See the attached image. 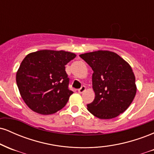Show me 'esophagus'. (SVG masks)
I'll return each mask as SVG.
<instances>
[{"label":"esophagus","instance_id":"obj_1","mask_svg":"<svg viewBox=\"0 0 154 154\" xmlns=\"http://www.w3.org/2000/svg\"><path fill=\"white\" fill-rule=\"evenodd\" d=\"M85 90H86L85 86H82L81 88H79V89L78 90V92L79 93H84L85 91Z\"/></svg>","mask_w":154,"mask_h":154}]
</instances>
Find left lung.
Instances as JSON below:
<instances>
[{"label":"left lung","mask_w":154,"mask_h":154,"mask_svg":"<svg viewBox=\"0 0 154 154\" xmlns=\"http://www.w3.org/2000/svg\"><path fill=\"white\" fill-rule=\"evenodd\" d=\"M93 70L94 100L88 110L101 119L115 118L128 109L137 87L132 67L116 53L97 51L79 55Z\"/></svg>","instance_id":"obj_1"}]
</instances>
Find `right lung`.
Here are the masks:
<instances>
[{
    "label": "right lung",
    "mask_w": 154,
    "mask_h": 154,
    "mask_svg": "<svg viewBox=\"0 0 154 154\" xmlns=\"http://www.w3.org/2000/svg\"><path fill=\"white\" fill-rule=\"evenodd\" d=\"M76 57L64 51L40 50L26 55L16 75L24 103L35 112L55 114L65 106L73 92L65 65Z\"/></svg>",
    "instance_id": "1"
}]
</instances>
